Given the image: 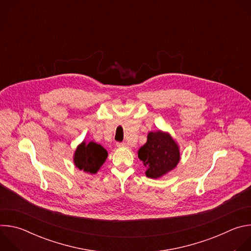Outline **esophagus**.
I'll return each instance as SVG.
<instances>
[{"label": "esophagus", "mask_w": 251, "mask_h": 251, "mask_svg": "<svg viewBox=\"0 0 251 251\" xmlns=\"http://www.w3.org/2000/svg\"><path fill=\"white\" fill-rule=\"evenodd\" d=\"M116 146L117 147H126L127 146V144H126V143L125 142H118V143H116Z\"/></svg>", "instance_id": "esophagus-1"}]
</instances>
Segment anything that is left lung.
Returning a JSON list of instances; mask_svg holds the SVG:
<instances>
[{
	"label": "left lung",
	"mask_w": 251,
	"mask_h": 251,
	"mask_svg": "<svg viewBox=\"0 0 251 251\" xmlns=\"http://www.w3.org/2000/svg\"><path fill=\"white\" fill-rule=\"evenodd\" d=\"M138 158L147 168L146 176L158 178L174 170L180 162V150L169 133L150 132L147 142L138 151Z\"/></svg>",
	"instance_id": "1"
}]
</instances>
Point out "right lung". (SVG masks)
Returning <instances> with one entry per match:
<instances>
[{
    "instance_id": "1",
    "label": "right lung",
    "mask_w": 251,
    "mask_h": 251,
    "mask_svg": "<svg viewBox=\"0 0 251 251\" xmlns=\"http://www.w3.org/2000/svg\"><path fill=\"white\" fill-rule=\"evenodd\" d=\"M108 153L95 142H89L86 144L82 142L75 150L74 162L76 168L85 173L96 174L100 167L104 164Z\"/></svg>"
}]
</instances>
